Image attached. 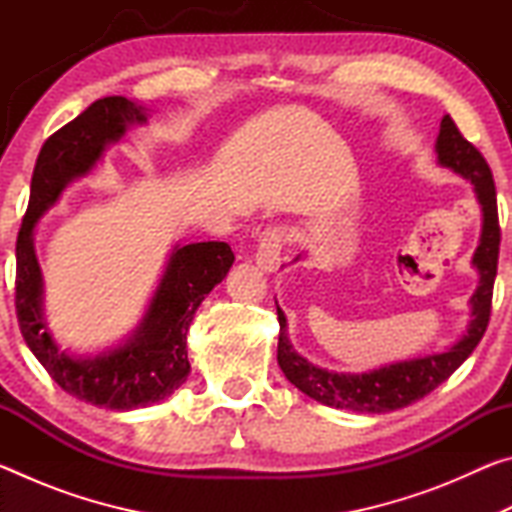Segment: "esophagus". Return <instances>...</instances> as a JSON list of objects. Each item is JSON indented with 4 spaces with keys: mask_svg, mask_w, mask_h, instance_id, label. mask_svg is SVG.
<instances>
[{
    "mask_svg": "<svg viewBox=\"0 0 512 512\" xmlns=\"http://www.w3.org/2000/svg\"><path fill=\"white\" fill-rule=\"evenodd\" d=\"M284 237H287V232H284V228H280V225H275V228H266L262 232V237H259L257 253H255V262L259 268H262V271L271 273L277 266H280Z\"/></svg>",
    "mask_w": 512,
    "mask_h": 512,
    "instance_id": "obj_1",
    "label": "esophagus"
}]
</instances>
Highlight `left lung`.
<instances>
[{"instance_id": "1", "label": "left lung", "mask_w": 512, "mask_h": 512, "mask_svg": "<svg viewBox=\"0 0 512 512\" xmlns=\"http://www.w3.org/2000/svg\"><path fill=\"white\" fill-rule=\"evenodd\" d=\"M438 160L443 167L454 169L463 178L470 180L483 207V232L481 244L474 253V266L481 273V284L472 296V325L467 334L452 350L431 354V357L393 363V366L379 368L366 375H339L316 368L305 357L291 348L287 339V318L277 307L280 320V339H277V363L287 379L316 402L334 406V409L359 411V413H388L404 409L413 402L422 400L433 388L454 375L458 366L470 357L476 345L483 339L490 323L492 311V289H495L501 228L497 214V192L495 180L488 162L472 142H467L458 131L454 119L445 115L440 121V135L436 142Z\"/></svg>"}]
</instances>
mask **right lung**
I'll return each mask as SVG.
<instances>
[{
	"mask_svg": "<svg viewBox=\"0 0 512 512\" xmlns=\"http://www.w3.org/2000/svg\"><path fill=\"white\" fill-rule=\"evenodd\" d=\"M142 121V106L126 97H103L51 135L33 169L29 207L15 244V311L24 341L65 393L110 411L149 406L183 386L189 375V323L235 262L225 241L176 248L142 325L124 348L97 359H72L51 341L40 311L42 280L33 253V228L69 180L94 167L103 146L117 142L126 126Z\"/></svg>",
	"mask_w": 512,
	"mask_h": 512,
	"instance_id": "obj_1",
	"label": "right lung"
}]
</instances>
